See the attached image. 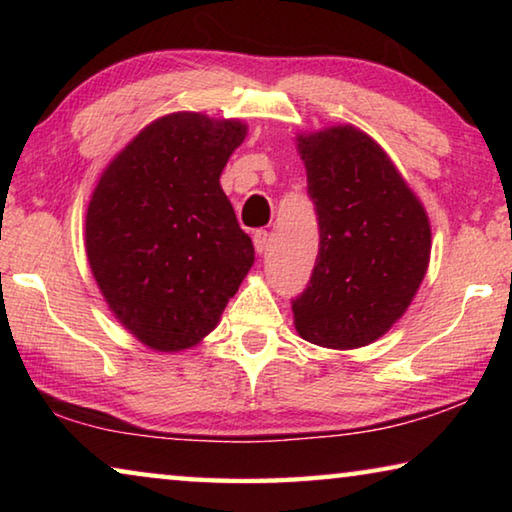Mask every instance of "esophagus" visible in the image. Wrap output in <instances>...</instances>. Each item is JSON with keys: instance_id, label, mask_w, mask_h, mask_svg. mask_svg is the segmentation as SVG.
<instances>
[{"instance_id": "34e87169", "label": "esophagus", "mask_w": 512, "mask_h": 512, "mask_svg": "<svg viewBox=\"0 0 512 512\" xmlns=\"http://www.w3.org/2000/svg\"><path fill=\"white\" fill-rule=\"evenodd\" d=\"M253 244H255V250L257 255H264L268 250V232L266 230H257L253 235Z\"/></svg>"}]
</instances>
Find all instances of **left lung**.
Here are the masks:
<instances>
[{
    "mask_svg": "<svg viewBox=\"0 0 512 512\" xmlns=\"http://www.w3.org/2000/svg\"><path fill=\"white\" fill-rule=\"evenodd\" d=\"M316 205L320 248L293 300L302 339L329 350L375 343L409 309L427 275L431 225L386 151L350 124L296 137Z\"/></svg>",
    "mask_w": 512,
    "mask_h": 512,
    "instance_id": "8db88e82",
    "label": "left lung"
}]
</instances>
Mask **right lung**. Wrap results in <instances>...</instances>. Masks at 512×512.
Returning a JSON list of instances; mask_svg holds the SVG:
<instances>
[{
  "label": "right lung",
  "instance_id": "add662e5",
  "mask_svg": "<svg viewBox=\"0 0 512 512\" xmlns=\"http://www.w3.org/2000/svg\"><path fill=\"white\" fill-rule=\"evenodd\" d=\"M246 133L239 119L171 112L144 126L94 187L92 275L119 323L155 352L201 343L255 262L219 183Z\"/></svg>",
  "mask_w": 512,
  "mask_h": 512
}]
</instances>
